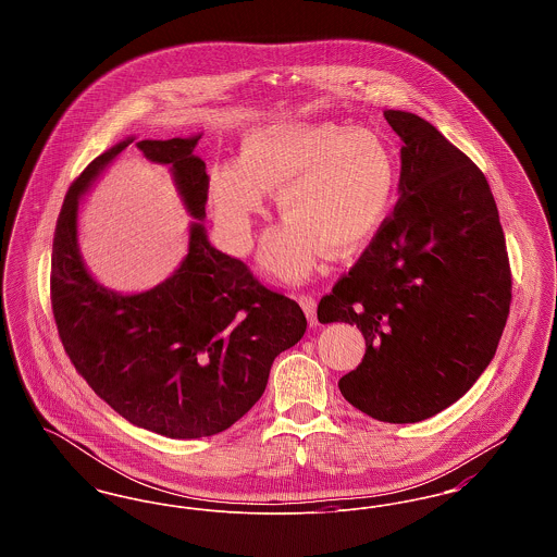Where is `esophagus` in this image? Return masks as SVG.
<instances>
[{
	"label": "esophagus",
	"instance_id": "34e87169",
	"mask_svg": "<svg viewBox=\"0 0 557 557\" xmlns=\"http://www.w3.org/2000/svg\"><path fill=\"white\" fill-rule=\"evenodd\" d=\"M298 302H300L305 315L309 319V323H311V325H318V300H315V296H311V294H300V296H298Z\"/></svg>",
	"mask_w": 557,
	"mask_h": 557
}]
</instances>
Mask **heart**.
I'll use <instances>...</instances> for the list:
<instances>
[{"label":"heart","instance_id":"b5f03b06","mask_svg":"<svg viewBox=\"0 0 557 557\" xmlns=\"http://www.w3.org/2000/svg\"><path fill=\"white\" fill-rule=\"evenodd\" d=\"M269 187L286 221L267 232L259 263L305 280L332 246L350 252L386 223L397 191V157L375 129L338 123H273L248 133L244 159L212 164L209 205L225 244L246 252Z\"/></svg>","mask_w":557,"mask_h":557}]
</instances>
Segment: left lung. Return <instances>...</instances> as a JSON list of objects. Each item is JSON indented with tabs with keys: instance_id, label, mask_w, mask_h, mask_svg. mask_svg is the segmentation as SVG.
I'll return each instance as SVG.
<instances>
[{
	"instance_id": "left-lung-1",
	"label": "left lung",
	"mask_w": 557,
	"mask_h": 557,
	"mask_svg": "<svg viewBox=\"0 0 557 557\" xmlns=\"http://www.w3.org/2000/svg\"><path fill=\"white\" fill-rule=\"evenodd\" d=\"M405 141L397 207L366 252L319 300L321 323L366 336L341 377L373 420L422 422L463 397L497 352L511 300L499 211L472 160L422 116L384 110Z\"/></svg>"
}]
</instances>
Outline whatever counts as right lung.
<instances>
[{
  "mask_svg": "<svg viewBox=\"0 0 557 557\" xmlns=\"http://www.w3.org/2000/svg\"><path fill=\"white\" fill-rule=\"evenodd\" d=\"M198 139H121L69 187L53 234L52 309L66 355L119 416L166 438L212 436L236 424L265 393L273 359L307 330L296 300L267 290L212 246ZM129 143L170 166L193 221L181 267L150 292L123 295L82 261L78 205Z\"/></svg>",
  "mask_w": 557,
  "mask_h": 557,
  "instance_id": "right-lung-1",
  "label": "right lung"
}]
</instances>
